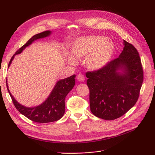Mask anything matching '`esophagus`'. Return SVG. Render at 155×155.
Here are the masks:
<instances>
[{"label": "esophagus", "instance_id": "1", "mask_svg": "<svg viewBox=\"0 0 155 155\" xmlns=\"http://www.w3.org/2000/svg\"><path fill=\"white\" fill-rule=\"evenodd\" d=\"M77 79L79 81H81V82L85 81V77H84V76L82 74H79L77 76Z\"/></svg>", "mask_w": 155, "mask_h": 155}]
</instances>
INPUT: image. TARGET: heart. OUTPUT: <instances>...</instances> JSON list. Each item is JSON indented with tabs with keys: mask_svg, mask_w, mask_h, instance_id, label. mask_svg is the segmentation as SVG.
<instances>
[{
	"mask_svg": "<svg viewBox=\"0 0 155 155\" xmlns=\"http://www.w3.org/2000/svg\"><path fill=\"white\" fill-rule=\"evenodd\" d=\"M114 45L111 40L104 36H86L79 37L70 47L72 56L76 59H84V64L91 70L101 69L109 63L113 55ZM67 61L74 65L76 61L68 54H65Z\"/></svg>",
	"mask_w": 155,
	"mask_h": 155,
	"instance_id": "1",
	"label": "heart"
}]
</instances>
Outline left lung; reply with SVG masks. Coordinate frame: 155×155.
<instances>
[{"mask_svg":"<svg viewBox=\"0 0 155 155\" xmlns=\"http://www.w3.org/2000/svg\"><path fill=\"white\" fill-rule=\"evenodd\" d=\"M124 44L118 58L101 69L86 73L91 110L106 120L120 118L135 105L143 80L138 51L125 40ZM120 69L123 72H118Z\"/></svg>","mask_w":155,"mask_h":155,"instance_id":"8db88e82","label":"left lung"}]
</instances>
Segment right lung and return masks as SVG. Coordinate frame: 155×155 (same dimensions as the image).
<instances>
[{"instance_id": "add662e5", "label": "right lung", "mask_w": 155, "mask_h": 155, "mask_svg": "<svg viewBox=\"0 0 155 155\" xmlns=\"http://www.w3.org/2000/svg\"><path fill=\"white\" fill-rule=\"evenodd\" d=\"M50 34L51 31L47 30L33 36L12 56L8 64V67H10L15 55L21 54L26 46L31 45L34 41L44 38L50 35ZM75 78L76 76L73 75L72 76L58 81L47 99L41 105L34 107H26L18 104L9 91L7 80L6 86L14 105L20 113L35 122L49 123L59 120L64 115L65 111V97L75 85Z\"/></svg>"}]
</instances>
